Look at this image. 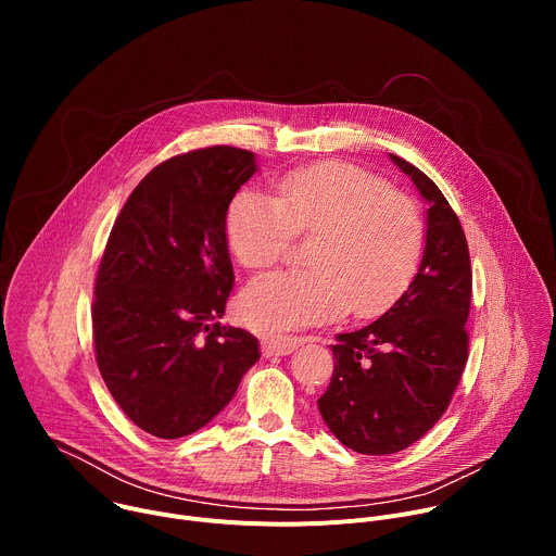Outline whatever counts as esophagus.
Returning a JSON list of instances; mask_svg holds the SVG:
<instances>
[{"label": "esophagus", "mask_w": 556, "mask_h": 556, "mask_svg": "<svg viewBox=\"0 0 556 556\" xmlns=\"http://www.w3.org/2000/svg\"><path fill=\"white\" fill-rule=\"evenodd\" d=\"M301 345L299 337H270L262 341L264 356H286L292 354Z\"/></svg>", "instance_id": "1"}]
</instances>
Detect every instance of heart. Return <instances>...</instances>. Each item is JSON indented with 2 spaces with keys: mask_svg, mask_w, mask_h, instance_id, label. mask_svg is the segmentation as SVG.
Listing matches in <instances>:
<instances>
[{
  "mask_svg": "<svg viewBox=\"0 0 556 556\" xmlns=\"http://www.w3.org/2000/svg\"><path fill=\"white\" fill-rule=\"evenodd\" d=\"M226 242L249 270L281 262L294 235H314L307 270L255 279L240 299L242 319L264 332L328 321L343 312L371 316L412 283L425 244L418 204L348 163L294 169L275 198L240 191L224 217Z\"/></svg>",
  "mask_w": 556,
  "mask_h": 556,
  "instance_id": "heart-1",
  "label": "heart"
}]
</instances>
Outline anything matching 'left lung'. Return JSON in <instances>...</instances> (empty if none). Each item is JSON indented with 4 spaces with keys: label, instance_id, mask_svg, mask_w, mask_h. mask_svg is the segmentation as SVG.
<instances>
[{
    "label": "left lung",
    "instance_id": "1",
    "mask_svg": "<svg viewBox=\"0 0 556 556\" xmlns=\"http://www.w3.org/2000/svg\"><path fill=\"white\" fill-rule=\"evenodd\" d=\"M389 157L429 204L425 253L380 319L330 345L337 363L319 399L330 431L363 455L399 453L420 440L446 412L468 358L472 275L462 224L431 178Z\"/></svg>",
    "mask_w": 556,
    "mask_h": 556
}]
</instances>
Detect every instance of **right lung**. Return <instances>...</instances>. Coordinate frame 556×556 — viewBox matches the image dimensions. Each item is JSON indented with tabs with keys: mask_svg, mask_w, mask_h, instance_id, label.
<instances>
[{
	"mask_svg": "<svg viewBox=\"0 0 556 556\" xmlns=\"http://www.w3.org/2000/svg\"><path fill=\"white\" fill-rule=\"evenodd\" d=\"M255 172V153L228 144L174 155L112 226L94 286L97 363L125 416L155 438L202 429L260 361L251 332L217 324L235 283L224 217Z\"/></svg>",
	"mask_w": 556,
	"mask_h": 556,
	"instance_id": "1",
	"label": "right lung"
}]
</instances>
